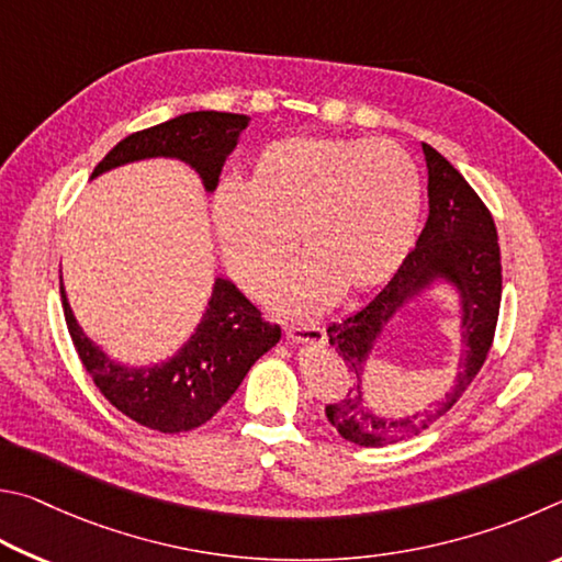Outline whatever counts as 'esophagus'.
Masks as SVG:
<instances>
[{"instance_id": "obj_1", "label": "esophagus", "mask_w": 562, "mask_h": 562, "mask_svg": "<svg viewBox=\"0 0 562 562\" xmlns=\"http://www.w3.org/2000/svg\"><path fill=\"white\" fill-rule=\"evenodd\" d=\"M286 338L293 342H306V346H323V342H326V328L323 326H289Z\"/></svg>"}]
</instances>
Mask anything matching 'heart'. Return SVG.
<instances>
[{
  "label": "heart",
  "instance_id": "1",
  "mask_svg": "<svg viewBox=\"0 0 562 562\" xmlns=\"http://www.w3.org/2000/svg\"><path fill=\"white\" fill-rule=\"evenodd\" d=\"M422 177L400 145L366 137H283L254 157L241 187L224 184L212 214L226 271L261 299L293 256L306 263L276 308L313 316L346 293L378 289L415 244Z\"/></svg>",
  "mask_w": 562,
  "mask_h": 562
}]
</instances>
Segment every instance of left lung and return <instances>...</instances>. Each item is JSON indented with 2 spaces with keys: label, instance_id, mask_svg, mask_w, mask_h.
Returning <instances> with one entry per match:
<instances>
[{
  "label": "left lung",
  "instance_id": "obj_1",
  "mask_svg": "<svg viewBox=\"0 0 562 562\" xmlns=\"http://www.w3.org/2000/svg\"><path fill=\"white\" fill-rule=\"evenodd\" d=\"M429 172V216L417 246L375 299L340 323H330L328 340L356 380L348 395L326 407V417L342 439L360 447H385L409 439L457 405L479 375L491 350L501 308V249L494 216L447 157L422 143ZM445 280L460 299L465 356L456 387L435 408L390 420L375 416L361 395L364 366L390 319L431 282Z\"/></svg>",
  "mask_w": 562,
  "mask_h": 562
}]
</instances>
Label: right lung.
I'll use <instances>...</instances> for the list:
<instances>
[{
	"label": "right lung",
	"mask_w": 562,
	"mask_h": 562,
	"mask_svg": "<svg viewBox=\"0 0 562 562\" xmlns=\"http://www.w3.org/2000/svg\"><path fill=\"white\" fill-rule=\"evenodd\" d=\"M249 121V115L216 111L177 115L127 135L95 165L91 177L147 157H175L202 177L206 192H214L224 160ZM61 303L78 358L101 395L125 417L162 435L190 431L212 419L241 385L254 362L281 338V328L266 323L261 311L232 281L216 279L212 299L190 340L170 360L127 368L108 358L81 330L68 306L64 283Z\"/></svg>",
	"instance_id": "obj_1"
}]
</instances>
